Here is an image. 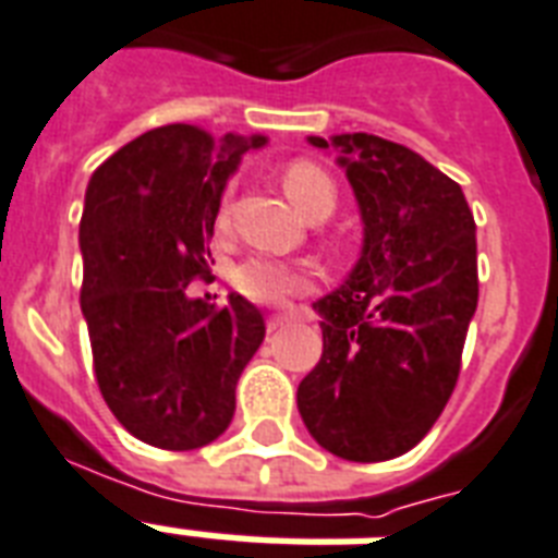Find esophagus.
I'll return each mask as SVG.
<instances>
[{"instance_id":"1","label":"esophagus","mask_w":558,"mask_h":558,"mask_svg":"<svg viewBox=\"0 0 558 558\" xmlns=\"http://www.w3.org/2000/svg\"><path fill=\"white\" fill-rule=\"evenodd\" d=\"M289 325V316H269L266 318V330L269 333H275V330H280V327Z\"/></svg>"}]
</instances>
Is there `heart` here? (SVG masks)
I'll use <instances>...</instances> for the list:
<instances>
[{
  "label": "heart",
  "mask_w": 558,
  "mask_h": 558,
  "mask_svg": "<svg viewBox=\"0 0 558 558\" xmlns=\"http://www.w3.org/2000/svg\"><path fill=\"white\" fill-rule=\"evenodd\" d=\"M280 184L287 190L298 210L307 219H325L336 207V184L333 178L327 175L325 169L310 160H292L280 175ZM216 228L228 231L231 228V193H225L219 213H216ZM233 287L240 295H245L254 304L263 307H278L287 304L289 295H295L298 289H304V275L287 263L275 260V257H248L242 260L231 275Z\"/></svg>",
  "instance_id": "1"
}]
</instances>
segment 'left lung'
<instances>
[{
	"label": "left lung",
	"instance_id": "1",
	"mask_svg": "<svg viewBox=\"0 0 558 558\" xmlns=\"http://www.w3.org/2000/svg\"><path fill=\"white\" fill-rule=\"evenodd\" d=\"M333 146L363 213V254L316 301L322 360L298 386L310 436L351 462L418 445L453 395L477 310V225L462 186L412 148L374 137Z\"/></svg>",
	"mask_w": 558,
	"mask_h": 558
}]
</instances>
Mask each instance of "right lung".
Segmentation results:
<instances>
[{
  "mask_svg": "<svg viewBox=\"0 0 558 558\" xmlns=\"http://www.w3.org/2000/svg\"><path fill=\"white\" fill-rule=\"evenodd\" d=\"M266 137L198 125L140 134L93 172L81 213V313L99 392L131 436L160 450L219 439L236 380L266 325L242 295L190 298L210 275V236L228 178Z\"/></svg>",
  "mask_w": 558,
  "mask_h": 558,
  "instance_id": "right-lung-1",
  "label": "right lung"
}]
</instances>
